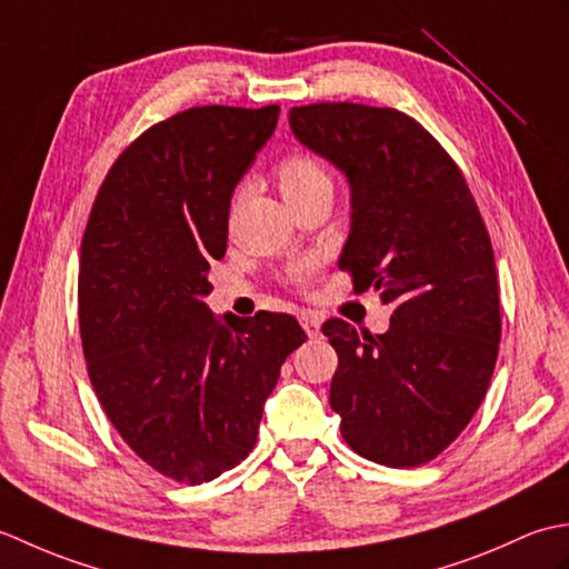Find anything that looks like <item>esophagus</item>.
Returning a JSON list of instances; mask_svg holds the SVG:
<instances>
[{"instance_id":"1","label":"esophagus","mask_w":569,"mask_h":569,"mask_svg":"<svg viewBox=\"0 0 569 569\" xmlns=\"http://www.w3.org/2000/svg\"><path fill=\"white\" fill-rule=\"evenodd\" d=\"M300 325H303V330L308 332V337H320V320L316 316L303 312V316H300Z\"/></svg>"}]
</instances>
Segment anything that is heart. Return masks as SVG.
I'll return each instance as SVG.
<instances>
[{"mask_svg": "<svg viewBox=\"0 0 569 569\" xmlns=\"http://www.w3.org/2000/svg\"><path fill=\"white\" fill-rule=\"evenodd\" d=\"M276 183L288 204L310 196V192L316 190L332 188V180L328 171H325V166L306 153H293L278 163ZM308 276H310V266H298V269L291 271V281L303 283Z\"/></svg>", "mask_w": 569, "mask_h": 569, "instance_id": "b5f03b06", "label": "heart"}]
</instances>
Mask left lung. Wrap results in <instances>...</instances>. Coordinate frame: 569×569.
I'll return each mask as SVG.
<instances>
[{"label":"left lung","mask_w":569,"mask_h":569,"mask_svg":"<svg viewBox=\"0 0 569 569\" xmlns=\"http://www.w3.org/2000/svg\"><path fill=\"white\" fill-rule=\"evenodd\" d=\"M293 137L342 171L352 227L340 269L393 308L383 335L322 325L340 365L330 406L342 438L386 467L438 457L485 398L501 312L489 232L457 163L391 107L318 102L288 112Z\"/></svg>","instance_id":"left-lung-1"}]
</instances>
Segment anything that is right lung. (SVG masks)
<instances>
[{"label": "right lung", "instance_id": "1", "mask_svg": "<svg viewBox=\"0 0 569 569\" xmlns=\"http://www.w3.org/2000/svg\"><path fill=\"white\" fill-rule=\"evenodd\" d=\"M278 112L208 104L143 131L107 173L80 244L92 389L131 450L186 485L251 452L281 365L308 340L293 316L220 320L204 303L232 192Z\"/></svg>", "mask_w": 569, "mask_h": 569}]
</instances>
